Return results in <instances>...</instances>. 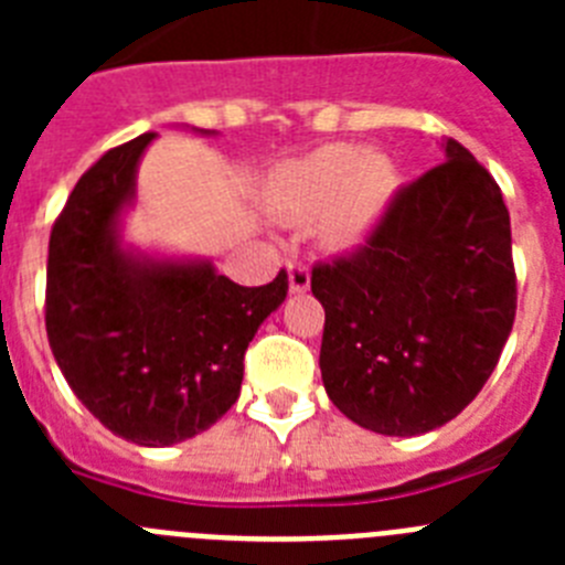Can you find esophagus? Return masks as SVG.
<instances>
[{
    "mask_svg": "<svg viewBox=\"0 0 565 565\" xmlns=\"http://www.w3.org/2000/svg\"><path fill=\"white\" fill-rule=\"evenodd\" d=\"M308 286H311V271H308L306 263H288V288H291V294H302L308 291Z\"/></svg>",
    "mask_w": 565,
    "mask_h": 565,
    "instance_id": "obj_1",
    "label": "esophagus"
}]
</instances>
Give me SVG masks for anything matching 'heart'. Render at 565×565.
I'll return each instance as SVG.
<instances>
[{"label":"heart","instance_id":"b5f03b06","mask_svg":"<svg viewBox=\"0 0 565 565\" xmlns=\"http://www.w3.org/2000/svg\"><path fill=\"white\" fill-rule=\"evenodd\" d=\"M396 192V167L384 154L356 147H322L274 174L268 206L282 221L326 215L333 246H359L382 221Z\"/></svg>","mask_w":565,"mask_h":565}]
</instances>
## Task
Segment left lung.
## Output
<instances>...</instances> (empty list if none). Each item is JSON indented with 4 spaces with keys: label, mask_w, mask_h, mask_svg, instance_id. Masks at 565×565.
<instances>
[{
    "label": "left lung",
    "mask_w": 565,
    "mask_h": 565,
    "mask_svg": "<svg viewBox=\"0 0 565 565\" xmlns=\"http://www.w3.org/2000/svg\"><path fill=\"white\" fill-rule=\"evenodd\" d=\"M359 252L319 263V371L359 427L422 436L467 407L515 322L512 228L495 178L447 138Z\"/></svg>",
    "instance_id": "8db88e82"
}]
</instances>
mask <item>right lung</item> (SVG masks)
Returning a JSON list of instances; mask_svg holds the SVG:
<instances>
[{
    "mask_svg": "<svg viewBox=\"0 0 565 565\" xmlns=\"http://www.w3.org/2000/svg\"><path fill=\"white\" fill-rule=\"evenodd\" d=\"M152 138L109 149L70 192L50 232L44 326L64 379L107 430L169 447L237 402L248 342L282 306L288 277L246 288L209 259L124 246L121 217Z\"/></svg>",
    "mask_w": 565,
    "mask_h": 565,
    "instance_id": "add662e5",
    "label": "right lung"
}]
</instances>
